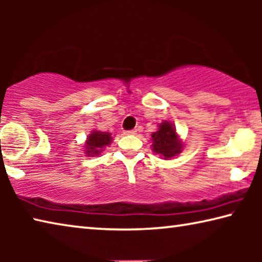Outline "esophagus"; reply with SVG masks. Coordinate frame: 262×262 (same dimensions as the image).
Returning a JSON list of instances; mask_svg holds the SVG:
<instances>
[{
    "mask_svg": "<svg viewBox=\"0 0 262 262\" xmlns=\"http://www.w3.org/2000/svg\"><path fill=\"white\" fill-rule=\"evenodd\" d=\"M137 133L136 129H130V130H126L125 132V135H135Z\"/></svg>",
    "mask_w": 262,
    "mask_h": 262,
    "instance_id": "1",
    "label": "esophagus"
}]
</instances>
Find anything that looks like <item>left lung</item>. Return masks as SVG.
Returning a JSON list of instances; mask_svg holds the SVG:
<instances>
[{"mask_svg":"<svg viewBox=\"0 0 262 262\" xmlns=\"http://www.w3.org/2000/svg\"><path fill=\"white\" fill-rule=\"evenodd\" d=\"M152 151L161 155L165 159L171 158L181 152L183 143L177 135L173 125L168 121H163L159 129L151 134Z\"/></svg>","mask_w":262,"mask_h":262,"instance_id":"left-lung-1","label":"left lung"}]
</instances>
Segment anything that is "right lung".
I'll return each mask as SVG.
<instances>
[{
  "mask_svg": "<svg viewBox=\"0 0 262 262\" xmlns=\"http://www.w3.org/2000/svg\"><path fill=\"white\" fill-rule=\"evenodd\" d=\"M111 142H112L111 133L94 130L88 136V141L85 143V147H84L85 150H84V151H85L86 156L99 155L105 145H110Z\"/></svg>",
  "mask_w": 262,
  "mask_h": 262,
  "instance_id": "1",
  "label": "right lung"
}]
</instances>
